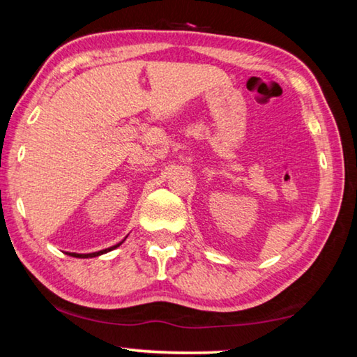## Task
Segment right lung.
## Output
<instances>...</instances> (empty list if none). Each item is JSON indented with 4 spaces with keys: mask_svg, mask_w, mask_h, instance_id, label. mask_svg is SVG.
I'll return each mask as SVG.
<instances>
[{
    "mask_svg": "<svg viewBox=\"0 0 357 357\" xmlns=\"http://www.w3.org/2000/svg\"><path fill=\"white\" fill-rule=\"evenodd\" d=\"M121 245H122V241L119 243V245H116V246H111V248H107V250L98 251V252H90V254H76V252H68V254H70V256H73V257H81V259L97 257V256H101V254H105V252H107V251H112V250H116V248H117V246H121Z\"/></svg>",
    "mask_w": 357,
    "mask_h": 357,
    "instance_id": "add662e5",
    "label": "right lung"
}]
</instances>
